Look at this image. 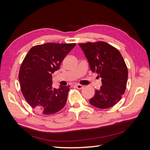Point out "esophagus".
Returning <instances> with one entry per match:
<instances>
[{"instance_id": "1", "label": "esophagus", "mask_w": 150, "mask_h": 150, "mask_svg": "<svg viewBox=\"0 0 150 150\" xmlns=\"http://www.w3.org/2000/svg\"><path fill=\"white\" fill-rule=\"evenodd\" d=\"M75 87L78 89H82L83 88H84V86L81 85V84H76Z\"/></svg>"}]
</instances>
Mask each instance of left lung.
Returning <instances> with one entry per match:
<instances>
[{
    "mask_svg": "<svg viewBox=\"0 0 150 150\" xmlns=\"http://www.w3.org/2000/svg\"><path fill=\"white\" fill-rule=\"evenodd\" d=\"M89 62L90 69L100 77L103 86L95 91L89 103L107 109L118 103L126 88L128 68L120 52L103 41L79 44Z\"/></svg>",
    "mask_w": 150,
    "mask_h": 150,
    "instance_id": "8db88e82",
    "label": "left lung"
}]
</instances>
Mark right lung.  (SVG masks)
Returning <instances> with one entry per match:
<instances>
[{"mask_svg": "<svg viewBox=\"0 0 150 150\" xmlns=\"http://www.w3.org/2000/svg\"><path fill=\"white\" fill-rule=\"evenodd\" d=\"M76 43L48 42L32 47L20 67L19 79L22 94L29 105L46 115L55 114L64 108L70 86L52 87V74Z\"/></svg>", "mask_w": 150, "mask_h": 150, "instance_id": "1", "label": "right lung"}]
</instances>
